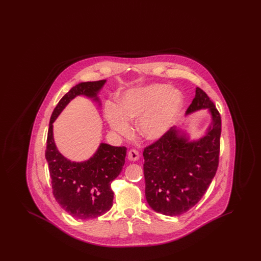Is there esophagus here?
<instances>
[{
	"mask_svg": "<svg viewBox=\"0 0 261 261\" xmlns=\"http://www.w3.org/2000/svg\"><path fill=\"white\" fill-rule=\"evenodd\" d=\"M140 159V154L139 151H137L136 149H131L128 152V160L131 162H137Z\"/></svg>",
	"mask_w": 261,
	"mask_h": 261,
	"instance_id": "obj_1",
	"label": "esophagus"
}]
</instances>
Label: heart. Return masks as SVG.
Here are the masks:
<instances>
[{
  "label": "heart",
  "instance_id": "1",
  "mask_svg": "<svg viewBox=\"0 0 261 261\" xmlns=\"http://www.w3.org/2000/svg\"><path fill=\"white\" fill-rule=\"evenodd\" d=\"M184 103L182 93L164 84H150L126 91L117 105L107 102L105 117L110 128L119 135H129V121L138 120L137 130L143 139L155 142L172 127Z\"/></svg>",
  "mask_w": 261,
  "mask_h": 261
}]
</instances>
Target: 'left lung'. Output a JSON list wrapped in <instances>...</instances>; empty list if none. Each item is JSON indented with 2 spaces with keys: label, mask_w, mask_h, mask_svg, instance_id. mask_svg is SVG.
<instances>
[{
  "label": "left lung",
  "mask_w": 261,
  "mask_h": 261,
  "mask_svg": "<svg viewBox=\"0 0 261 261\" xmlns=\"http://www.w3.org/2000/svg\"><path fill=\"white\" fill-rule=\"evenodd\" d=\"M205 110L211 123L204 134L192 138L186 125L173 126L161 140L144 150L147 202L159 213L180 215L204 195L215 176L219 159L221 117L208 96L199 88L187 115Z\"/></svg>",
  "instance_id": "8db88e82"
}]
</instances>
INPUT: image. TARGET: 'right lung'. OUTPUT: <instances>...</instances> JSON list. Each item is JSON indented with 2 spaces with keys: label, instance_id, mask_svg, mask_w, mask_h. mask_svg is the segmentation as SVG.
Segmentation results:
<instances>
[{
  "label": "right lung",
  "instance_id": "obj_1",
  "mask_svg": "<svg viewBox=\"0 0 261 261\" xmlns=\"http://www.w3.org/2000/svg\"><path fill=\"white\" fill-rule=\"evenodd\" d=\"M107 80L81 82L71 88L51 113L46 160L49 165L53 193L64 211L77 219H92L112 208V181L120 174L125 163L126 148L100 143L95 153L84 162H72L57 148L54 139V122L66 106L84 96L101 107L99 93Z\"/></svg>",
  "mask_w": 261,
  "mask_h": 261
}]
</instances>
